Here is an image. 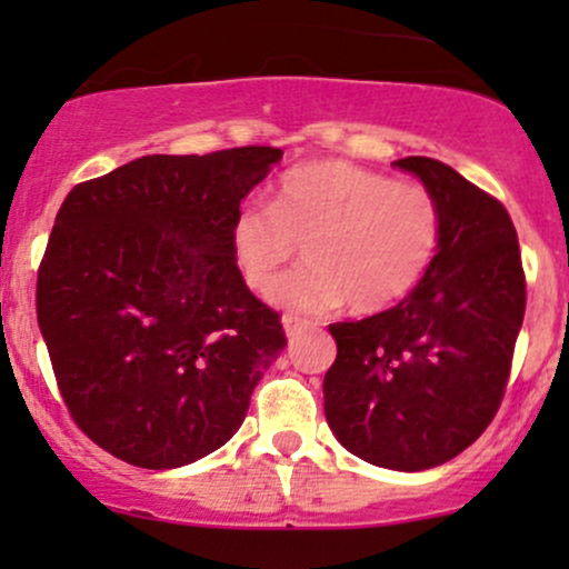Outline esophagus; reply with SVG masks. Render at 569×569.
<instances>
[{"label": "esophagus", "mask_w": 569, "mask_h": 569, "mask_svg": "<svg viewBox=\"0 0 569 569\" xmlns=\"http://www.w3.org/2000/svg\"><path fill=\"white\" fill-rule=\"evenodd\" d=\"M310 321H305V318H297V316H283V331H286V337L289 339H297V337H302L307 329H310Z\"/></svg>", "instance_id": "obj_1"}]
</instances>
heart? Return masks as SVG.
Listing matches in <instances>:
<instances>
[{"label": "heart", "instance_id": "b5f03b06", "mask_svg": "<svg viewBox=\"0 0 569 569\" xmlns=\"http://www.w3.org/2000/svg\"><path fill=\"white\" fill-rule=\"evenodd\" d=\"M441 243V208L422 184L342 160L283 173L272 206L246 202L230 227L232 259L251 289L267 291L305 246L307 264L270 299L305 312H377L420 283Z\"/></svg>", "mask_w": 569, "mask_h": 569}]
</instances>
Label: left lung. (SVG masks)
Wrapping results in <instances>:
<instances>
[{"mask_svg":"<svg viewBox=\"0 0 569 569\" xmlns=\"http://www.w3.org/2000/svg\"><path fill=\"white\" fill-rule=\"evenodd\" d=\"M393 168L439 202V251L396 307L329 326L337 361L323 377V409L348 452L411 473L452 460L492 422L527 291L502 202L439 160L403 158Z\"/></svg>","mask_w":569,"mask_h":569,"instance_id":"8db88e82","label":"left lung"}]
</instances>
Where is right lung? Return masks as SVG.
I'll use <instances>...</instances> for the list:
<instances>
[{"mask_svg": "<svg viewBox=\"0 0 569 569\" xmlns=\"http://www.w3.org/2000/svg\"><path fill=\"white\" fill-rule=\"evenodd\" d=\"M280 158L276 147L147 154L63 200L37 321L71 417L109 455L171 471L243 426L286 337L248 291L230 227Z\"/></svg>", "mask_w": 569, "mask_h": 569, "instance_id": "add662e5", "label": "right lung"}]
</instances>
